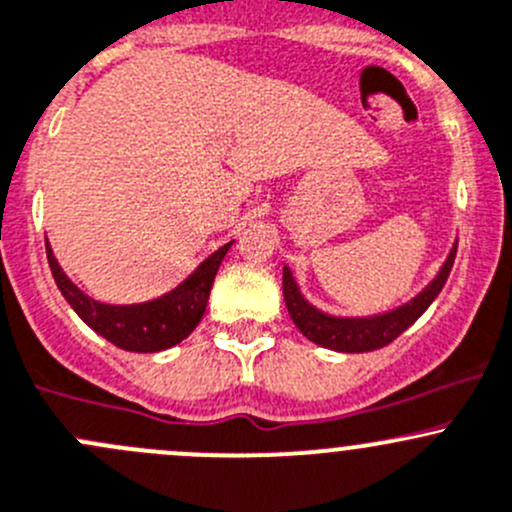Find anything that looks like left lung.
I'll list each match as a JSON object with an SVG mask.
<instances>
[{"instance_id": "8db88e82", "label": "left lung", "mask_w": 512, "mask_h": 512, "mask_svg": "<svg viewBox=\"0 0 512 512\" xmlns=\"http://www.w3.org/2000/svg\"><path fill=\"white\" fill-rule=\"evenodd\" d=\"M455 249H458V244L453 246L450 256L445 258L438 276H435L413 301L396 308V311H388L371 318L328 316V313H321L318 308H313L311 303L301 296L291 271L283 268V298H286V308L288 313H291L298 331H301L308 341L316 343V346L331 348V351L341 353L376 351V348H383L391 341H396L406 328H411L413 323L423 316V311H426L430 303L435 301V296H438L440 288L445 286V281H448L450 276V268H453L455 261Z\"/></svg>"}]
</instances>
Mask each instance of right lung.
Instances as JSON below:
<instances>
[{
    "label": "right lung",
    "instance_id": "add662e5",
    "mask_svg": "<svg viewBox=\"0 0 512 512\" xmlns=\"http://www.w3.org/2000/svg\"><path fill=\"white\" fill-rule=\"evenodd\" d=\"M229 249L231 244L214 251L181 286H176L166 296H159L146 303H134V306H111V303L94 301V298L86 296L84 291H79L69 281L67 273L59 268L49 244L47 258L62 296L67 298L69 306L77 311V316L82 318L91 331H96L109 343L124 348V351L156 353L181 343L199 326L201 316L206 311V303H209L216 271H219L221 261H224Z\"/></svg>",
    "mask_w": 512,
    "mask_h": 512
}]
</instances>
